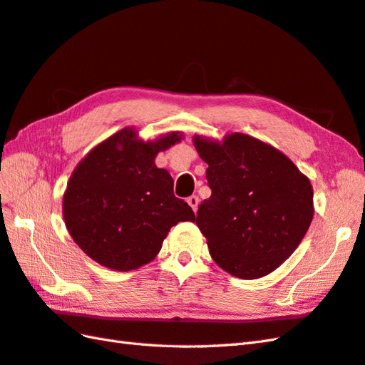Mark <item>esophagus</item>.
I'll return each mask as SVG.
<instances>
[{
    "label": "esophagus",
    "instance_id": "34e87169",
    "mask_svg": "<svg viewBox=\"0 0 365 365\" xmlns=\"http://www.w3.org/2000/svg\"><path fill=\"white\" fill-rule=\"evenodd\" d=\"M187 202H189V206L193 209V212H197L198 204H200V200H198L197 195H192V197H189V198H187Z\"/></svg>",
    "mask_w": 365,
    "mask_h": 365
}]
</instances>
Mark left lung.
Masks as SVG:
<instances>
[{
  "label": "left lung",
  "mask_w": 365,
  "mask_h": 365,
  "mask_svg": "<svg viewBox=\"0 0 365 365\" xmlns=\"http://www.w3.org/2000/svg\"><path fill=\"white\" fill-rule=\"evenodd\" d=\"M212 195L197 226L221 269L238 279L268 275L296 251L314 215L313 185L280 150L243 133L195 135Z\"/></svg>",
  "instance_id": "8db88e82"
}]
</instances>
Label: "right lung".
<instances>
[{
  "mask_svg": "<svg viewBox=\"0 0 365 365\" xmlns=\"http://www.w3.org/2000/svg\"><path fill=\"white\" fill-rule=\"evenodd\" d=\"M170 131L142 140L135 127L97 144L71 175L63 193L69 235L94 262L113 271L138 269L155 260L180 221H195L187 202L173 195V180L158 168L159 152L181 142Z\"/></svg>",
  "mask_w": 365,
  "mask_h": 365,
  "instance_id": "obj_1",
  "label": "right lung"
}]
</instances>
